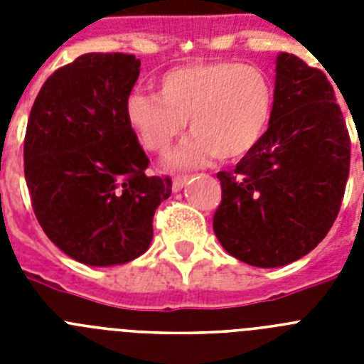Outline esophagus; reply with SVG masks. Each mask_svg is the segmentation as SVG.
Wrapping results in <instances>:
<instances>
[{"label": "esophagus", "mask_w": 364, "mask_h": 364, "mask_svg": "<svg viewBox=\"0 0 364 364\" xmlns=\"http://www.w3.org/2000/svg\"><path fill=\"white\" fill-rule=\"evenodd\" d=\"M188 180H189L188 175H178V176H175V178H173V191H180V189L184 188L186 182H188Z\"/></svg>", "instance_id": "34e87169"}]
</instances>
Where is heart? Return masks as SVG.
<instances>
[{"instance_id": "obj_1", "label": "heart", "mask_w": 364, "mask_h": 364, "mask_svg": "<svg viewBox=\"0 0 364 364\" xmlns=\"http://www.w3.org/2000/svg\"><path fill=\"white\" fill-rule=\"evenodd\" d=\"M159 95L142 89L125 100V120L149 153L164 154L186 129L191 136L169 156L173 167H197L217 154L237 160L259 144L273 107L269 82L259 69L226 60L193 62L166 70Z\"/></svg>"}]
</instances>
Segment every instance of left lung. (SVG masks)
I'll list each match as a JSON object with an SVG mask.
<instances>
[{"label":"left lung","mask_w":364,"mask_h":364,"mask_svg":"<svg viewBox=\"0 0 364 364\" xmlns=\"http://www.w3.org/2000/svg\"><path fill=\"white\" fill-rule=\"evenodd\" d=\"M348 173L350 136L332 83L281 53L268 131L233 171L217 173L215 235L246 264H290L333 226Z\"/></svg>","instance_id":"obj_1"}]
</instances>
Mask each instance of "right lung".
I'll use <instances>...</instances> for the list:
<instances>
[{
    "label": "right lung",
    "instance_id": "1",
    "mask_svg": "<svg viewBox=\"0 0 364 364\" xmlns=\"http://www.w3.org/2000/svg\"><path fill=\"white\" fill-rule=\"evenodd\" d=\"M140 74L133 54L89 53L50 74L38 92L23 144L25 180L45 235L89 266L125 264L147 252L169 176L125 120Z\"/></svg>",
    "mask_w": 364,
    "mask_h": 364
}]
</instances>
